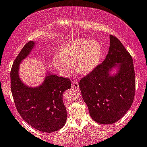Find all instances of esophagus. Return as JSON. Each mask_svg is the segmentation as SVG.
I'll list each match as a JSON object with an SVG mask.
<instances>
[{"label": "esophagus", "mask_w": 147, "mask_h": 147, "mask_svg": "<svg viewBox=\"0 0 147 147\" xmlns=\"http://www.w3.org/2000/svg\"><path fill=\"white\" fill-rule=\"evenodd\" d=\"M71 86H72V88H78V87H79V84H78V81L74 80L73 82H72V84H71Z\"/></svg>", "instance_id": "esophagus-1"}]
</instances>
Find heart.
<instances>
[{"label":"heart","mask_w":147,"mask_h":147,"mask_svg":"<svg viewBox=\"0 0 147 147\" xmlns=\"http://www.w3.org/2000/svg\"><path fill=\"white\" fill-rule=\"evenodd\" d=\"M102 57V48L97 41L87 39H75L67 42L55 55L53 63L60 72L69 75L75 63L81 73L91 72L100 64Z\"/></svg>","instance_id":"b5f03b06"}]
</instances>
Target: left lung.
Instances as JSON below:
<instances>
[{"label": "left lung", "mask_w": 147, "mask_h": 147, "mask_svg": "<svg viewBox=\"0 0 147 147\" xmlns=\"http://www.w3.org/2000/svg\"><path fill=\"white\" fill-rule=\"evenodd\" d=\"M110 45L105 60L80 80L82 97L93 120L110 124L129 109L135 94V73L131 55L117 38L109 35ZM117 66L118 72L109 74Z\"/></svg>", "instance_id": "left-lung-1"}]
</instances>
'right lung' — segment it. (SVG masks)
Segmentation results:
<instances>
[{
	"mask_svg": "<svg viewBox=\"0 0 147 147\" xmlns=\"http://www.w3.org/2000/svg\"><path fill=\"white\" fill-rule=\"evenodd\" d=\"M35 46L33 41L25 45L15 60L10 71V88L15 105L20 117L28 124L42 132H53L66 123L67 111L63 92L71 87L69 78L48 74L39 87H30L18 76L20 62Z\"/></svg>",
	"mask_w": 147,
	"mask_h": 147,
	"instance_id": "right-lung-1",
	"label": "right lung"
}]
</instances>
